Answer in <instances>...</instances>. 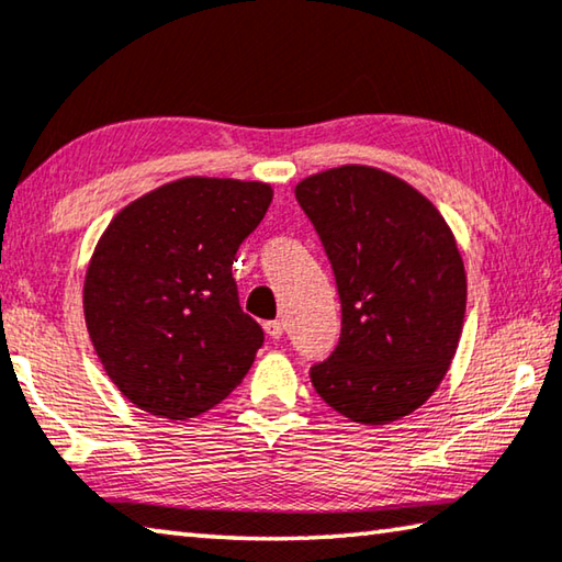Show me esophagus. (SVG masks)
Segmentation results:
<instances>
[{
    "label": "esophagus",
    "mask_w": 562,
    "mask_h": 562,
    "mask_svg": "<svg viewBox=\"0 0 562 562\" xmlns=\"http://www.w3.org/2000/svg\"><path fill=\"white\" fill-rule=\"evenodd\" d=\"M265 331H268V337H272V339H280V337H282V331H284V322H280V319L265 322Z\"/></svg>",
    "instance_id": "obj_1"
}]
</instances>
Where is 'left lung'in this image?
<instances>
[{"label": "left lung", "instance_id": "left-lung-1", "mask_svg": "<svg viewBox=\"0 0 562 562\" xmlns=\"http://www.w3.org/2000/svg\"><path fill=\"white\" fill-rule=\"evenodd\" d=\"M297 203L335 272L341 335L310 369L349 422L384 426L439 389L465 317V270L449 223L406 180L372 166L304 178Z\"/></svg>", "mask_w": 562, "mask_h": 562}]
</instances>
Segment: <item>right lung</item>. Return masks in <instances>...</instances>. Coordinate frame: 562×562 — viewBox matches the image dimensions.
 <instances>
[{
	"label": "right lung",
	"mask_w": 562,
	"mask_h": 562,
	"mask_svg": "<svg viewBox=\"0 0 562 562\" xmlns=\"http://www.w3.org/2000/svg\"><path fill=\"white\" fill-rule=\"evenodd\" d=\"M270 203L260 180L190 176L140 195L103 231L83 317L131 404L186 422L243 382L265 337L237 300L233 262Z\"/></svg>",
	"instance_id": "add662e5"
}]
</instances>
